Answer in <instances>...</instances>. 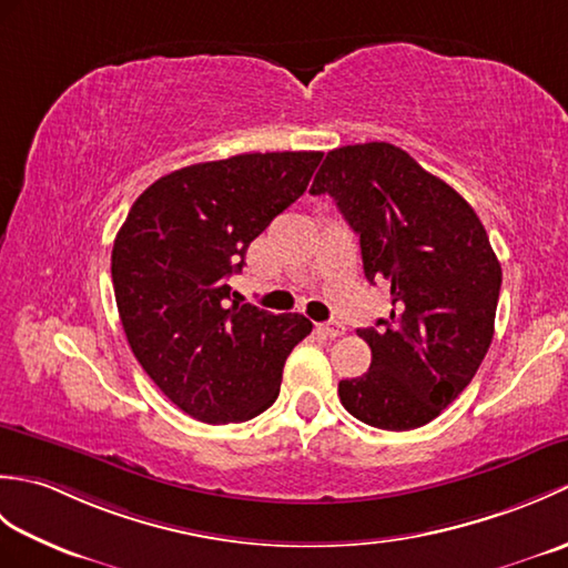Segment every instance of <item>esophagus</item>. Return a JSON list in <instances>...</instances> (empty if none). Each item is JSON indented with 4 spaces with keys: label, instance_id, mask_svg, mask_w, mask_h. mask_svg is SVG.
I'll return each mask as SVG.
<instances>
[{
    "label": "esophagus",
    "instance_id": "34e87169",
    "mask_svg": "<svg viewBox=\"0 0 568 568\" xmlns=\"http://www.w3.org/2000/svg\"><path fill=\"white\" fill-rule=\"evenodd\" d=\"M320 332L324 334V336H329V339H336V336H342L346 329H344V324L342 322H324V324H320Z\"/></svg>",
    "mask_w": 568,
    "mask_h": 568
}]
</instances>
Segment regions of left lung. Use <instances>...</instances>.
<instances>
[{"label": "left lung", "instance_id": "obj_1", "mask_svg": "<svg viewBox=\"0 0 568 568\" xmlns=\"http://www.w3.org/2000/svg\"><path fill=\"white\" fill-rule=\"evenodd\" d=\"M312 195L334 197L361 241L368 281H388L390 320L358 329L371 368L339 383L342 405L371 427L427 425L474 381L493 342L503 283L474 207L407 151L385 141L327 153Z\"/></svg>", "mask_w": 568, "mask_h": 568}]
</instances>
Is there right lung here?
Segmentation results:
<instances>
[{"instance_id": "obj_1", "label": "right lung", "mask_w": 568, "mask_h": 568, "mask_svg": "<svg viewBox=\"0 0 568 568\" xmlns=\"http://www.w3.org/2000/svg\"><path fill=\"white\" fill-rule=\"evenodd\" d=\"M320 161V151H283L187 165L131 204L112 248L119 317L143 371L190 417L226 425L261 415L312 332L303 315L239 305L226 277Z\"/></svg>"}]
</instances>
